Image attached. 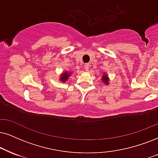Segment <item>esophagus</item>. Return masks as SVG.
Returning <instances> with one entry per match:
<instances>
[{
  "instance_id": "1",
  "label": "esophagus",
  "mask_w": 158,
  "mask_h": 158,
  "mask_svg": "<svg viewBox=\"0 0 158 158\" xmlns=\"http://www.w3.org/2000/svg\"><path fill=\"white\" fill-rule=\"evenodd\" d=\"M89 64H85V65H84V68H85V69L86 70V71H88L89 70Z\"/></svg>"
}]
</instances>
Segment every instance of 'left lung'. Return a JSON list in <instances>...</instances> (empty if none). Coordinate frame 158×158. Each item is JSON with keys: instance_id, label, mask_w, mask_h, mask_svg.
Listing matches in <instances>:
<instances>
[{"instance_id": "left-lung-1", "label": "left lung", "mask_w": 158, "mask_h": 158, "mask_svg": "<svg viewBox=\"0 0 158 158\" xmlns=\"http://www.w3.org/2000/svg\"><path fill=\"white\" fill-rule=\"evenodd\" d=\"M102 81L103 82H105L106 83V84H108V78H107V75H104L102 77Z\"/></svg>"}]
</instances>
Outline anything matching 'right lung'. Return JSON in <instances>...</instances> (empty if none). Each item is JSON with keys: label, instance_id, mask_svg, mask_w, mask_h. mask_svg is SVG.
I'll use <instances>...</instances> for the list:
<instances>
[{"label": "right lung", "instance_id": "right-lung-1", "mask_svg": "<svg viewBox=\"0 0 158 158\" xmlns=\"http://www.w3.org/2000/svg\"><path fill=\"white\" fill-rule=\"evenodd\" d=\"M70 75H71V74H70V73L69 74L68 73H67V72H66V73H64V75H62L61 77V80L62 82H65V81L67 80L68 77H69V76Z\"/></svg>", "mask_w": 158, "mask_h": 158}]
</instances>
